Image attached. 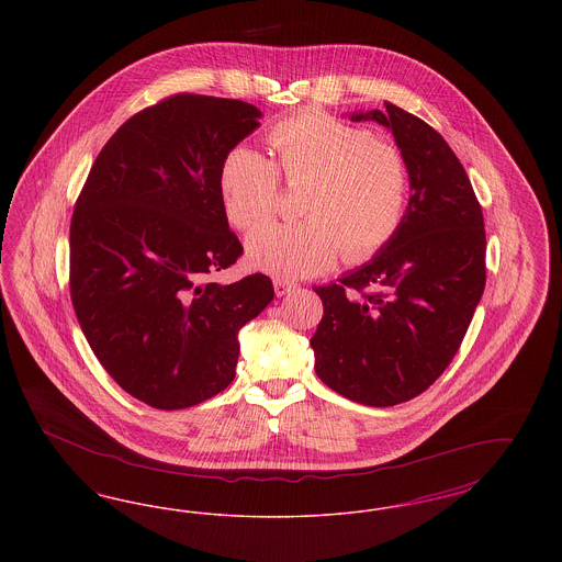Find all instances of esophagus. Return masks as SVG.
<instances>
[{
  "mask_svg": "<svg viewBox=\"0 0 562 562\" xmlns=\"http://www.w3.org/2000/svg\"><path fill=\"white\" fill-rule=\"evenodd\" d=\"M294 289H296V284H294V282L282 280V278H276V280H273V291H276L278 296H284V294L293 293Z\"/></svg>",
  "mask_w": 562,
  "mask_h": 562,
  "instance_id": "esophagus-1",
  "label": "esophagus"
}]
</instances>
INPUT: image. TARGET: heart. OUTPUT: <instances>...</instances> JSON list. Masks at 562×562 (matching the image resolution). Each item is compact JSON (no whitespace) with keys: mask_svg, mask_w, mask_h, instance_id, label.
Returning <instances> with one entry per match:
<instances>
[{"mask_svg":"<svg viewBox=\"0 0 562 562\" xmlns=\"http://www.w3.org/2000/svg\"><path fill=\"white\" fill-rule=\"evenodd\" d=\"M273 164L240 145L218 170V195L229 223L252 229L268 221L278 200V172L305 179L296 223H271L246 240L248 261L278 278H307L333 268L346 248L349 261L374 255L401 225L408 175L401 151L373 140L333 115L310 111L269 131Z\"/></svg>","mask_w":562,"mask_h":562,"instance_id":"1","label":"heart"}]
</instances>
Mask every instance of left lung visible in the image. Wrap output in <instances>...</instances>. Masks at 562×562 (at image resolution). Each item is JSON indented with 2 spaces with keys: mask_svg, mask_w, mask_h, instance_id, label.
I'll list each match as a JSON object with an SVG mask.
<instances>
[{
  "mask_svg": "<svg viewBox=\"0 0 562 562\" xmlns=\"http://www.w3.org/2000/svg\"><path fill=\"white\" fill-rule=\"evenodd\" d=\"M387 128L406 164L408 204L373 259L314 286L324 305L310 339L316 374L349 401L394 406L426 392L461 346L484 291V221L449 143L417 115L353 111Z\"/></svg>",
  "mask_w": 562,
  "mask_h": 562,
  "instance_id": "8db88e82",
  "label": "left lung"
}]
</instances>
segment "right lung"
Listing matches in <instances>:
<instances>
[{"mask_svg": "<svg viewBox=\"0 0 562 562\" xmlns=\"http://www.w3.org/2000/svg\"><path fill=\"white\" fill-rule=\"evenodd\" d=\"M263 113L236 99L175 94L124 122L92 164L71 216V301L113 381L161 411L236 376L238 333L271 280H209L241 255L218 195L227 154Z\"/></svg>", "mask_w": 562, "mask_h": 562, "instance_id": "add662e5", "label": "right lung"}]
</instances>
